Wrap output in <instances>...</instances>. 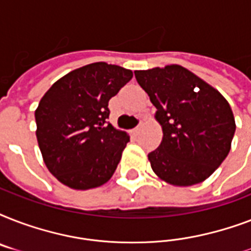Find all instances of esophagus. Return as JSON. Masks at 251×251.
Listing matches in <instances>:
<instances>
[{"instance_id": "34e87169", "label": "esophagus", "mask_w": 251, "mask_h": 251, "mask_svg": "<svg viewBox=\"0 0 251 251\" xmlns=\"http://www.w3.org/2000/svg\"><path fill=\"white\" fill-rule=\"evenodd\" d=\"M141 127H142V122H139V124H138L137 127H135V129H134V133H138V131H139V130H141Z\"/></svg>"}]
</instances>
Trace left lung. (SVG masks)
Returning <instances> with one entry per match:
<instances>
[{"label": "left lung", "instance_id": "8db88e82", "mask_svg": "<svg viewBox=\"0 0 251 251\" xmlns=\"http://www.w3.org/2000/svg\"><path fill=\"white\" fill-rule=\"evenodd\" d=\"M156 106L163 141L149 153L165 182L191 186L208 178L228 156L236 131L233 112L214 87L179 65L134 72Z\"/></svg>", "mask_w": 251, "mask_h": 251}]
</instances>
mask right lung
Listing matches in <instances>:
<instances>
[{
	"label": "right lung",
	"mask_w": 251,
	"mask_h": 251,
	"mask_svg": "<svg viewBox=\"0 0 251 251\" xmlns=\"http://www.w3.org/2000/svg\"><path fill=\"white\" fill-rule=\"evenodd\" d=\"M131 78V70L95 62L62 76L41 98L37 143L60 182L87 190L113 176L130 137L108 122V102Z\"/></svg>",
	"instance_id": "obj_1"
}]
</instances>
